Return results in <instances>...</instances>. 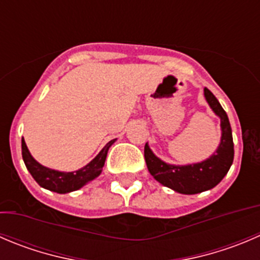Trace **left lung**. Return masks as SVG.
Listing matches in <instances>:
<instances>
[{
    "mask_svg": "<svg viewBox=\"0 0 260 260\" xmlns=\"http://www.w3.org/2000/svg\"><path fill=\"white\" fill-rule=\"evenodd\" d=\"M205 98L221 120L220 145L207 160L188 165H173L158 158L148 143L145 145V160L151 175L164 186L181 194H197L215 188L225 178L234 161L233 132L228 114L207 87H205Z\"/></svg>",
    "mask_w": 260,
    "mask_h": 260,
    "instance_id": "obj_1",
    "label": "left lung"
}]
</instances>
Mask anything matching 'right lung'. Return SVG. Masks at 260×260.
<instances>
[{"mask_svg": "<svg viewBox=\"0 0 260 260\" xmlns=\"http://www.w3.org/2000/svg\"><path fill=\"white\" fill-rule=\"evenodd\" d=\"M117 141L115 140L109 141L107 145L104 146L102 151L92 158L87 165L84 168L79 169L76 171H58L53 170V169L43 166L42 164L38 162L34 157L31 156L30 151L27 150V146L25 143L24 138L21 140V152H22V160H24L25 166L31 174L34 180L39 184L42 188L48 189V190L55 191V193L64 194L70 193V191L79 190L87 183L94 180L95 178L102 174L103 166L105 164V158H107L108 151H109L110 146Z\"/></svg>", "mask_w": 260, "mask_h": 260, "instance_id": "right-lung-1", "label": "right lung"}]
</instances>
